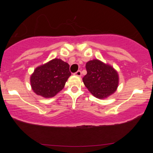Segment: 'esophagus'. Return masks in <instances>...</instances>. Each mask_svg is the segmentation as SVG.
Wrapping results in <instances>:
<instances>
[{
	"label": "esophagus",
	"mask_w": 153,
	"mask_h": 153,
	"mask_svg": "<svg viewBox=\"0 0 153 153\" xmlns=\"http://www.w3.org/2000/svg\"><path fill=\"white\" fill-rule=\"evenodd\" d=\"M75 75H76V76H78V77H80L81 76H82V71H81L80 70H78L77 71H76V73L74 74Z\"/></svg>",
	"instance_id": "obj_1"
}]
</instances>
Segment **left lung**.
<instances>
[{
    "mask_svg": "<svg viewBox=\"0 0 153 153\" xmlns=\"http://www.w3.org/2000/svg\"><path fill=\"white\" fill-rule=\"evenodd\" d=\"M85 68L87 73L83 77V82L93 96L102 99L116 91L119 77L113 67L94 59L87 62Z\"/></svg>",
    "mask_w": 153,
    "mask_h": 153,
    "instance_id": "8db88e82",
    "label": "left lung"
}]
</instances>
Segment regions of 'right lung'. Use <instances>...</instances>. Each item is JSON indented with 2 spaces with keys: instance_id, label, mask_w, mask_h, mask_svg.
Here are the masks:
<instances>
[{
  "instance_id": "1",
  "label": "right lung",
  "mask_w": 153,
  "mask_h": 153,
  "mask_svg": "<svg viewBox=\"0 0 153 153\" xmlns=\"http://www.w3.org/2000/svg\"><path fill=\"white\" fill-rule=\"evenodd\" d=\"M70 76L69 64L54 58L35 68L30 77L31 88L37 95L51 98L64 88Z\"/></svg>"
}]
</instances>
